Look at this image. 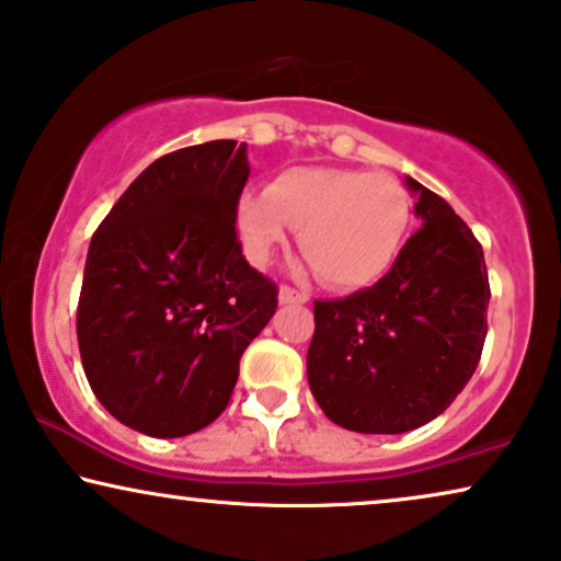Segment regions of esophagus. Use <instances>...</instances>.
<instances>
[{"label": "esophagus", "mask_w": 561, "mask_h": 561, "mask_svg": "<svg viewBox=\"0 0 561 561\" xmlns=\"http://www.w3.org/2000/svg\"><path fill=\"white\" fill-rule=\"evenodd\" d=\"M310 297L302 293V289H295V287H289V285H282L279 287V302H297V305H302V302H308Z\"/></svg>", "instance_id": "34e87169"}]
</instances>
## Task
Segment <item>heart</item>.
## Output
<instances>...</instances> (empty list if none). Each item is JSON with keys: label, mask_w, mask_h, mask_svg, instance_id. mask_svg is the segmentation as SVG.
<instances>
[{"label": "heart", "mask_w": 561, "mask_h": 561, "mask_svg": "<svg viewBox=\"0 0 561 561\" xmlns=\"http://www.w3.org/2000/svg\"><path fill=\"white\" fill-rule=\"evenodd\" d=\"M411 194L388 173L293 168L238 202V230L256 264L300 230L305 259L333 289H363L391 272L411 228Z\"/></svg>", "instance_id": "obj_1"}]
</instances>
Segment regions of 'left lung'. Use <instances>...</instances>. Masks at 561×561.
I'll use <instances>...</instances> for the list:
<instances>
[{
  "label": "left lung",
  "mask_w": 561,
  "mask_h": 561,
  "mask_svg": "<svg viewBox=\"0 0 561 561\" xmlns=\"http://www.w3.org/2000/svg\"><path fill=\"white\" fill-rule=\"evenodd\" d=\"M422 228L378 285L316 300L308 382L333 424L399 435L443 414L477 373L489 276L469 225L414 179Z\"/></svg>",
  "instance_id": "8db88e82"
}]
</instances>
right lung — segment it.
Returning <instances> with one entry per match:
<instances>
[{
  "label": "right lung",
  "mask_w": 561,
  "mask_h": 561,
  "mask_svg": "<svg viewBox=\"0 0 561 561\" xmlns=\"http://www.w3.org/2000/svg\"><path fill=\"white\" fill-rule=\"evenodd\" d=\"M248 173L236 139L162 154L90 240L77 342L92 393L126 427L183 437L215 422L274 316L279 289L238 240Z\"/></svg>",
  "instance_id": "1"
}]
</instances>
